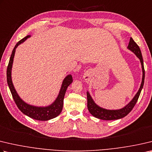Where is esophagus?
<instances>
[{"label": "esophagus", "mask_w": 152, "mask_h": 152, "mask_svg": "<svg viewBox=\"0 0 152 152\" xmlns=\"http://www.w3.org/2000/svg\"><path fill=\"white\" fill-rule=\"evenodd\" d=\"M84 78H85V80H88V76H85Z\"/></svg>", "instance_id": "obj_1"}]
</instances>
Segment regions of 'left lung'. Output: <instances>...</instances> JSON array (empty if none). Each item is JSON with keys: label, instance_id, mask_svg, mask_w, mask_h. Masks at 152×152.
<instances>
[{"label": "left lung", "instance_id": "1", "mask_svg": "<svg viewBox=\"0 0 152 152\" xmlns=\"http://www.w3.org/2000/svg\"><path fill=\"white\" fill-rule=\"evenodd\" d=\"M128 48L129 50L133 52L136 55V56L140 59V62H141L142 64V80L138 92H137L136 94L135 95L134 98L132 99L126 106H124L123 108L120 110H107L102 108V107L98 106V105L94 102L93 99L91 97L89 92H87L88 109L89 110L90 114L95 118H99V119L104 120H113L120 119V118L125 117L126 115H128L129 113L132 111V110L133 109V107H134L135 105H136L137 100H138L140 94V93H141V91L143 86V84H144L145 70L144 66H143V60L140 48L138 45L134 42V40L132 38H130V40H129Z\"/></svg>", "mask_w": 152, "mask_h": 152}]
</instances>
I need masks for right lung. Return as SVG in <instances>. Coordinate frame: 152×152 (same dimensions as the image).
<instances>
[{
  "mask_svg": "<svg viewBox=\"0 0 152 152\" xmlns=\"http://www.w3.org/2000/svg\"><path fill=\"white\" fill-rule=\"evenodd\" d=\"M30 37V35L26 36L23 39L20 40L17 44L15 45V48L12 50V54H11L10 60L9 62V65L7 67V83L9 85V89L10 92L12 94V98L15 100L16 106L18 107V109L23 113L24 114L26 115L27 116L32 118V119L40 120V121H47L49 120L53 119V118L57 117L62 112L63 107V101L66 94V91L67 90V88L69 85L72 84L73 80L72 76L71 74H69L64 79L61 86V88L59 92L58 97L56 100L52 104L45 107H38L34 106L32 105H30L26 103L20 98V96L16 92L14 85L12 84V78H11V71H12V67L13 64V59L15 57V54L16 51V48L18 47V45L24 42L27 38Z\"/></svg>",
  "mask_w": 152,
  "mask_h": 152,
  "instance_id": "add662e5",
  "label": "right lung"
}]
</instances>
